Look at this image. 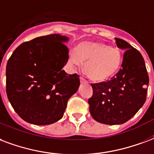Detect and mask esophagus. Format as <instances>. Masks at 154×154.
I'll return each mask as SVG.
<instances>
[{
	"label": "esophagus",
	"mask_w": 154,
	"mask_h": 154,
	"mask_svg": "<svg viewBox=\"0 0 154 154\" xmlns=\"http://www.w3.org/2000/svg\"><path fill=\"white\" fill-rule=\"evenodd\" d=\"M80 82L82 83H86V82H87V81H86V79H85V78H84V77H80Z\"/></svg>",
	"instance_id": "1"
}]
</instances>
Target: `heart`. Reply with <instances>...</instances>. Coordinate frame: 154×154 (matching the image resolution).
Returning a JSON list of instances; mask_svg holds the SVG:
<instances>
[{"label": "heart", "mask_w": 154, "mask_h": 154, "mask_svg": "<svg viewBox=\"0 0 154 154\" xmlns=\"http://www.w3.org/2000/svg\"><path fill=\"white\" fill-rule=\"evenodd\" d=\"M122 60L119 49L103 42H82L76 51L69 52L70 64L81 67L85 63L86 73L95 82H103L113 77L120 68Z\"/></svg>", "instance_id": "obj_1"}]
</instances>
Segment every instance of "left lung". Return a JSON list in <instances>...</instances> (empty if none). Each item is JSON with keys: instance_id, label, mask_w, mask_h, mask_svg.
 I'll return each mask as SVG.
<instances>
[{"instance_id": "obj_1", "label": "left lung", "mask_w": 154, "mask_h": 154, "mask_svg": "<svg viewBox=\"0 0 154 154\" xmlns=\"http://www.w3.org/2000/svg\"><path fill=\"white\" fill-rule=\"evenodd\" d=\"M116 45L126 50L122 68L111 80L91 84L93 95L88 100L92 118L100 123H125L146 100L149 75L140 51L120 38Z\"/></svg>"}]
</instances>
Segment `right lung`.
Segmentation results:
<instances>
[{"label": "right lung", "mask_w": 154, "mask_h": 154, "mask_svg": "<svg viewBox=\"0 0 154 154\" xmlns=\"http://www.w3.org/2000/svg\"><path fill=\"white\" fill-rule=\"evenodd\" d=\"M68 39L59 34L36 37L19 45L8 60L7 97L27 122L41 126L61 119L79 87V75L63 70L69 58Z\"/></svg>", "instance_id": "1"}]
</instances>
